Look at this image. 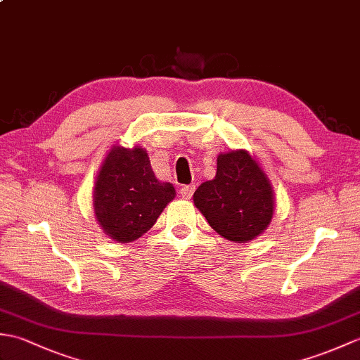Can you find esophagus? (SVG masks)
Masks as SVG:
<instances>
[{
    "instance_id": "1",
    "label": "esophagus",
    "mask_w": 360,
    "mask_h": 360,
    "mask_svg": "<svg viewBox=\"0 0 360 360\" xmlns=\"http://www.w3.org/2000/svg\"><path fill=\"white\" fill-rule=\"evenodd\" d=\"M193 192H195V186H184L179 190V193L182 198H184V200H190V198L193 196Z\"/></svg>"
}]
</instances>
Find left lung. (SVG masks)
<instances>
[{
  "instance_id": "obj_1",
  "label": "left lung",
  "mask_w": 360,
  "mask_h": 360,
  "mask_svg": "<svg viewBox=\"0 0 360 360\" xmlns=\"http://www.w3.org/2000/svg\"><path fill=\"white\" fill-rule=\"evenodd\" d=\"M195 207L210 227L232 243H249L269 227L275 193L269 178L246 150L217 158V174L193 193Z\"/></svg>"
}]
</instances>
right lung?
Wrapping results in <instances>:
<instances>
[{
	"mask_svg": "<svg viewBox=\"0 0 360 360\" xmlns=\"http://www.w3.org/2000/svg\"><path fill=\"white\" fill-rule=\"evenodd\" d=\"M174 196L173 184L153 173L147 150L112 145L96 176V221L112 241L131 243L150 231Z\"/></svg>",
	"mask_w": 360,
	"mask_h": 360,
	"instance_id": "1",
	"label": "right lung"
}]
</instances>
